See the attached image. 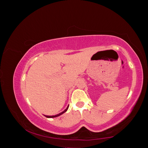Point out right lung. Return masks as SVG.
Masks as SVG:
<instances>
[{"label":"right lung","instance_id":"right-lung-1","mask_svg":"<svg viewBox=\"0 0 148 148\" xmlns=\"http://www.w3.org/2000/svg\"><path fill=\"white\" fill-rule=\"evenodd\" d=\"M69 105H68V106L66 107V108L65 110L64 111H63L62 112H61V113H60V114H57V115H44V116H45L46 117H47V118H54V117H58V116H60V115H62L63 114H64L65 112H66V110H68V108H69Z\"/></svg>","mask_w":148,"mask_h":148}]
</instances>
